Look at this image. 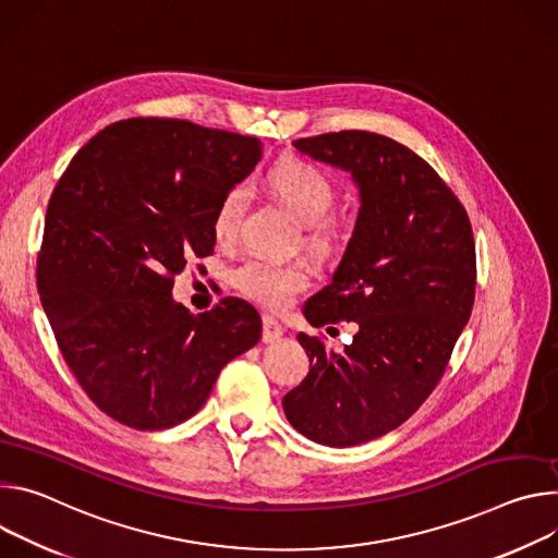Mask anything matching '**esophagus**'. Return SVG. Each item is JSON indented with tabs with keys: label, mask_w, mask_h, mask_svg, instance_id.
Instances as JSON below:
<instances>
[{
	"label": "esophagus",
	"mask_w": 558,
	"mask_h": 558,
	"mask_svg": "<svg viewBox=\"0 0 558 558\" xmlns=\"http://www.w3.org/2000/svg\"><path fill=\"white\" fill-rule=\"evenodd\" d=\"M262 324H264V332H262V341L264 343H277L283 337V328H281V324L275 317L266 315L262 319Z\"/></svg>",
	"instance_id": "obj_1"
}]
</instances>
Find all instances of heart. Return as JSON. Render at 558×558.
<instances>
[{
  "label": "heart",
  "mask_w": 558,
  "mask_h": 558,
  "mask_svg": "<svg viewBox=\"0 0 558 558\" xmlns=\"http://www.w3.org/2000/svg\"><path fill=\"white\" fill-rule=\"evenodd\" d=\"M266 183L292 217L303 223V243L313 253H328L337 236V226L330 217L337 204L335 181L319 166L290 157L270 168ZM245 204L247 191L243 185H232L223 193L213 215V234L219 243H230L236 236ZM232 281L247 299L277 311L288 305L296 292L307 288L311 275L299 262L255 257L243 262L232 272Z\"/></svg>",
  "instance_id": "b5f03b06"
}]
</instances>
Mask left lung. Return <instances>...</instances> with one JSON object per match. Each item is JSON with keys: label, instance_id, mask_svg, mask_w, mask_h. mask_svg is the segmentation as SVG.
I'll return each mask as SVG.
<instances>
[{"label": "left lung", "instance_id": "1", "mask_svg": "<svg viewBox=\"0 0 558 558\" xmlns=\"http://www.w3.org/2000/svg\"><path fill=\"white\" fill-rule=\"evenodd\" d=\"M292 146L350 172L361 208L332 281L303 317L356 332L343 352L299 335L311 373L283 397L290 425L315 444L350 448L408 421L446 373L476 283L470 219L427 161L365 131L296 140Z\"/></svg>", "mask_w": 558, "mask_h": 558}]
</instances>
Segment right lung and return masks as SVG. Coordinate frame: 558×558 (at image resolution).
I'll return each mask as SVG.
<instances>
[{
    "label": "right lung",
    "instance_id": "1",
    "mask_svg": "<svg viewBox=\"0 0 558 558\" xmlns=\"http://www.w3.org/2000/svg\"><path fill=\"white\" fill-rule=\"evenodd\" d=\"M262 142L183 119L137 117L97 133L50 197L37 288L90 401L135 429L191 418L221 367L262 339L251 303L191 315L172 277L215 247L213 215Z\"/></svg>",
    "mask_w": 558,
    "mask_h": 558
}]
</instances>
